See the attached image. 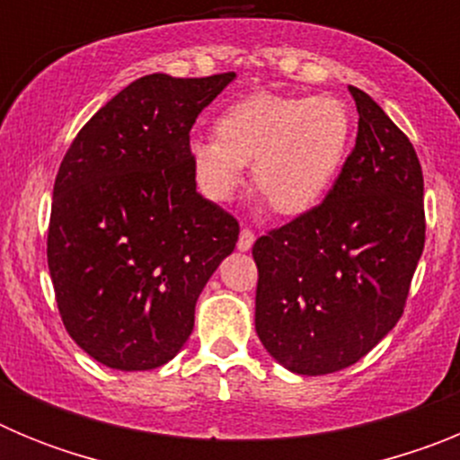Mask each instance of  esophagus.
<instances>
[{"label": "esophagus", "mask_w": 460, "mask_h": 460, "mask_svg": "<svg viewBox=\"0 0 460 460\" xmlns=\"http://www.w3.org/2000/svg\"><path fill=\"white\" fill-rule=\"evenodd\" d=\"M253 242H255V234L251 233L249 227H243L242 233H239V239H237V249L242 251H251V246H253Z\"/></svg>", "instance_id": "esophagus-1"}]
</instances>
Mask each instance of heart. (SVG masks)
Segmentation results:
<instances>
[{
	"mask_svg": "<svg viewBox=\"0 0 460 460\" xmlns=\"http://www.w3.org/2000/svg\"><path fill=\"white\" fill-rule=\"evenodd\" d=\"M217 140H190L189 164L202 193L227 202L251 166L253 186L280 217L315 209L350 152L352 117L334 96L253 93L214 121Z\"/></svg>",
	"mask_w": 460,
	"mask_h": 460,
	"instance_id": "heart-1",
	"label": "heart"
}]
</instances>
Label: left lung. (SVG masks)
Masks as SVG:
<instances>
[{"label":"left lung","instance_id":"left-lung-1","mask_svg":"<svg viewBox=\"0 0 460 460\" xmlns=\"http://www.w3.org/2000/svg\"><path fill=\"white\" fill-rule=\"evenodd\" d=\"M355 149L323 205L253 243L255 332L280 367H352L396 327L424 251V177L403 131L348 87Z\"/></svg>","mask_w":460,"mask_h":460}]
</instances>
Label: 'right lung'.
Masks as SVG:
<instances>
[{"label":"right lung","mask_w":460,"mask_h":460,"mask_svg":"<svg viewBox=\"0 0 460 460\" xmlns=\"http://www.w3.org/2000/svg\"><path fill=\"white\" fill-rule=\"evenodd\" d=\"M237 78H137L83 126L52 190L48 270L71 339L115 371L164 367L239 226L202 198L189 133Z\"/></svg>","instance_id":"1"}]
</instances>
